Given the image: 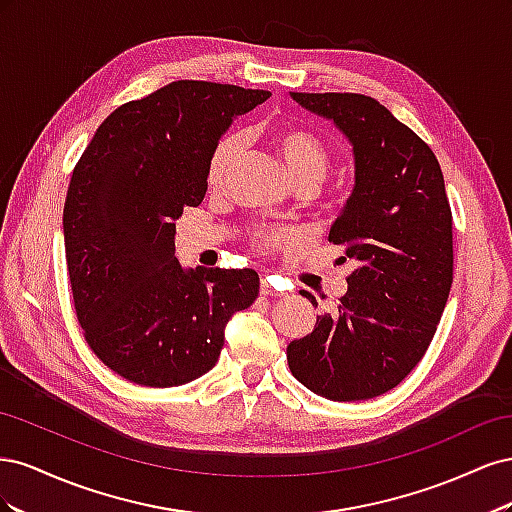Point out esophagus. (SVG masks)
<instances>
[{"label":"esophagus","mask_w":512,"mask_h":512,"mask_svg":"<svg viewBox=\"0 0 512 512\" xmlns=\"http://www.w3.org/2000/svg\"><path fill=\"white\" fill-rule=\"evenodd\" d=\"M260 294H265V297H280V290H275V286L271 284L269 277H265V280L260 282Z\"/></svg>","instance_id":"1"}]
</instances>
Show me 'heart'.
Here are the masks:
<instances>
[{
	"instance_id": "obj_1",
	"label": "heart",
	"mask_w": 512,
	"mask_h": 512,
	"mask_svg": "<svg viewBox=\"0 0 512 512\" xmlns=\"http://www.w3.org/2000/svg\"><path fill=\"white\" fill-rule=\"evenodd\" d=\"M269 143L280 156L288 177L299 188L314 185L329 166V145L324 138L309 130L297 121H277L267 130ZM241 141L237 134H224L215 143L209 162H207V183L209 188H222L232 164L239 156ZM254 239L260 247H284L297 241V232L290 228H275V230H256Z\"/></svg>"
}]
</instances>
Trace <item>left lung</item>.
Returning a JSON list of instances; mask_svg holds the SVG:
<instances>
[{
	"instance_id": "8db88e82",
	"label": "left lung",
	"mask_w": 512,
	"mask_h": 512,
	"mask_svg": "<svg viewBox=\"0 0 512 512\" xmlns=\"http://www.w3.org/2000/svg\"><path fill=\"white\" fill-rule=\"evenodd\" d=\"M352 145L354 188L329 241L359 262L339 314L288 344L292 376L333 401L378 397L423 359L453 284V213L429 145L361 94H290ZM303 297L316 299L309 292Z\"/></svg>"
}]
</instances>
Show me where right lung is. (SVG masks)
Listing matches in <instances>:
<instances>
[{
  "label": "right lung",
  "mask_w": 512,
  "mask_h": 512,
  "mask_svg": "<svg viewBox=\"0 0 512 512\" xmlns=\"http://www.w3.org/2000/svg\"><path fill=\"white\" fill-rule=\"evenodd\" d=\"M271 94L175 81L121 104L74 166L64 241L85 342L115 374L168 389L218 363L226 322L258 297L252 269L185 271L175 220L207 192V162L237 115Z\"/></svg>",
  "instance_id": "1"
}]
</instances>
